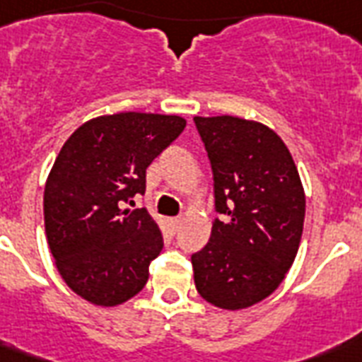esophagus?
I'll use <instances>...</instances> for the list:
<instances>
[{
    "mask_svg": "<svg viewBox=\"0 0 362 362\" xmlns=\"http://www.w3.org/2000/svg\"><path fill=\"white\" fill-rule=\"evenodd\" d=\"M181 223H183V219L181 217H173V219H170V226H172V230H179V226H181Z\"/></svg>",
    "mask_w": 362,
    "mask_h": 362,
    "instance_id": "34e87169",
    "label": "esophagus"
}]
</instances>
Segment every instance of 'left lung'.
<instances>
[{
  "label": "left lung",
  "instance_id": "8db88e82",
  "mask_svg": "<svg viewBox=\"0 0 362 362\" xmlns=\"http://www.w3.org/2000/svg\"><path fill=\"white\" fill-rule=\"evenodd\" d=\"M211 162L215 219L192 255L202 298L243 310L270 296L295 262L306 196L287 145L268 126L230 115L194 117Z\"/></svg>",
  "mask_w": 362,
  "mask_h": 362
}]
</instances>
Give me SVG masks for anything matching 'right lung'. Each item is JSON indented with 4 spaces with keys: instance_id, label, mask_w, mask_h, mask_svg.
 Masks as SVG:
<instances>
[{
    "instance_id": "1",
    "label": "right lung",
    "mask_w": 362,
    "mask_h": 362,
    "mask_svg": "<svg viewBox=\"0 0 362 362\" xmlns=\"http://www.w3.org/2000/svg\"><path fill=\"white\" fill-rule=\"evenodd\" d=\"M185 126L177 115H103L56 156L43 196L47 242L62 279L90 304H122L149 279L160 228L145 207L124 204L145 194L147 168Z\"/></svg>"
}]
</instances>
